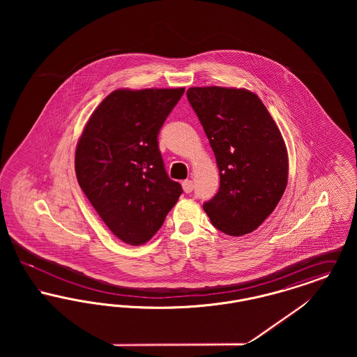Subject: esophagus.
<instances>
[{
    "instance_id": "obj_1",
    "label": "esophagus",
    "mask_w": 357,
    "mask_h": 357,
    "mask_svg": "<svg viewBox=\"0 0 357 357\" xmlns=\"http://www.w3.org/2000/svg\"><path fill=\"white\" fill-rule=\"evenodd\" d=\"M182 187H183V190H185V192H191L192 191V188H194V185H192V181H185L183 183H182Z\"/></svg>"
}]
</instances>
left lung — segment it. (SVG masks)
<instances>
[{"mask_svg":"<svg viewBox=\"0 0 357 357\" xmlns=\"http://www.w3.org/2000/svg\"><path fill=\"white\" fill-rule=\"evenodd\" d=\"M186 95L220 170V190L204 202V211L222 233L249 234L272 214L287 188L285 142L264 102L248 89L192 86Z\"/></svg>","mask_w":357,"mask_h":357,"instance_id":"obj_1","label":"left lung"}]
</instances>
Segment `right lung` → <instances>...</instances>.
<instances>
[{
	"label": "right lung",
	"instance_id": "right-lung-1",
	"mask_svg": "<svg viewBox=\"0 0 357 357\" xmlns=\"http://www.w3.org/2000/svg\"><path fill=\"white\" fill-rule=\"evenodd\" d=\"M185 88L116 89L95 109L79 139L77 182L108 229L143 245L183 192L171 181L158 135Z\"/></svg>",
	"mask_w": 357,
	"mask_h": 357
}]
</instances>
